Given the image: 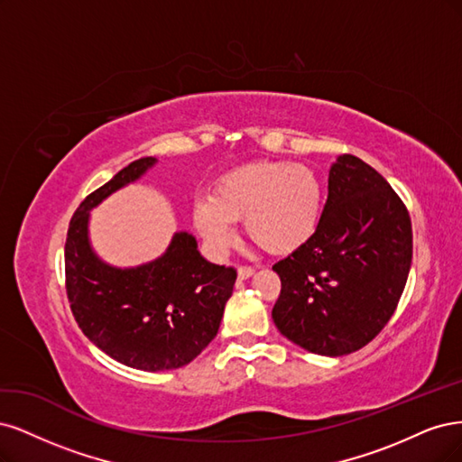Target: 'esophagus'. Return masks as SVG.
<instances>
[{
    "mask_svg": "<svg viewBox=\"0 0 462 462\" xmlns=\"http://www.w3.org/2000/svg\"><path fill=\"white\" fill-rule=\"evenodd\" d=\"M253 274H255V269H253V266H240V269H237V278L240 280H247Z\"/></svg>",
    "mask_w": 462,
    "mask_h": 462,
    "instance_id": "esophagus-1",
    "label": "esophagus"
}]
</instances>
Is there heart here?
I'll return each instance as SVG.
<instances>
[{
    "label": "heart",
    "instance_id": "1",
    "mask_svg": "<svg viewBox=\"0 0 462 462\" xmlns=\"http://www.w3.org/2000/svg\"><path fill=\"white\" fill-rule=\"evenodd\" d=\"M322 209L324 188L310 167L257 161L222 174L211 196L193 201L191 217L217 253H225L236 242L234 222L244 220L253 242L274 255H288L315 236Z\"/></svg>",
    "mask_w": 462,
    "mask_h": 462
}]
</instances>
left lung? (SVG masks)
Instances as JSON below:
<instances>
[{
    "label": "left lung",
    "mask_w": 462,
    "mask_h": 462,
    "mask_svg": "<svg viewBox=\"0 0 462 462\" xmlns=\"http://www.w3.org/2000/svg\"><path fill=\"white\" fill-rule=\"evenodd\" d=\"M411 259L403 201L365 161L339 155L328 172L319 230L273 266L282 282L273 309L276 328L324 356L365 347L392 319Z\"/></svg>",
    "instance_id": "left-lung-1"
}]
</instances>
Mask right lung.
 <instances>
[{
    "label": "right lung",
    "instance_id": "obj_1",
    "mask_svg": "<svg viewBox=\"0 0 462 462\" xmlns=\"http://www.w3.org/2000/svg\"><path fill=\"white\" fill-rule=\"evenodd\" d=\"M157 165L142 157L88 196L65 244L67 295L80 330L111 359L145 372L191 363L215 339L236 271L207 261L189 232H174L165 253L138 266L103 261L90 240L92 209Z\"/></svg>",
    "mask_w": 462,
    "mask_h": 462
}]
</instances>
